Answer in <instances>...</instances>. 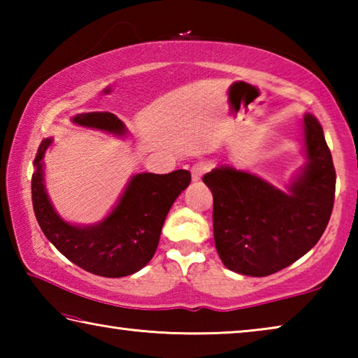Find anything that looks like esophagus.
Listing matches in <instances>:
<instances>
[{
    "instance_id": "1",
    "label": "esophagus",
    "mask_w": 358,
    "mask_h": 358,
    "mask_svg": "<svg viewBox=\"0 0 358 358\" xmlns=\"http://www.w3.org/2000/svg\"><path fill=\"white\" fill-rule=\"evenodd\" d=\"M207 171V166L203 162H197L191 167V175H192V181H199L202 178V175Z\"/></svg>"
}]
</instances>
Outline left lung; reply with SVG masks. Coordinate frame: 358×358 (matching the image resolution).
<instances>
[{
	"mask_svg": "<svg viewBox=\"0 0 358 358\" xmlns=\"http://www.w3.org/2000/svg\"><path fill=\"white\" fill-rule=\"evenodd\" d=\"M306 164L273 186L251 172L220 166L205 173L213 194V234L222 264L235 273L268 276L286 268L322 237L335 202L336 173L322 126L301 120Z\"/></svg>",
	"mask_w": 358,
	"mask_h": 358,
	"instance_id": "left-lung-1",
	"label": "left lung"
}]
</instances>
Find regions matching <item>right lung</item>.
<instances>
[{"label": "right lung", "instance_id": "obj_1", "mask_svg": "<svg viewBox=\"0 0 358 358\" xmlns=\"http://www.w3.org/2000/svg\"><path fill=\"white\" fill-rule=\"evenodd\" d=\"M72 123L117 137L128 134L123 121L110 112L77 113ZM52 142L53 138H44L39 145L31 180L34 215L48 241L71 262L93 275L123 278L142 270L155 256L166 216L189 186L191 173L175 171L166 175H132L104 220L78 226L58 215L45 189L44 156Z\"/></svg>", "mask_w": 358, "mask_h": 358}]
</instances>
